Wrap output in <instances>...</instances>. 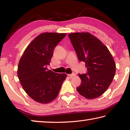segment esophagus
Returning a JSON list of instances; mask_svg holds the SVG:
<instances>
[{
	"label": "esophagus",
	"mask_w": 130,
	"mask_h": 130,
	"mask_svg": "<svg viewBox=\"0 0 130 130\" xmlns=\"http://www.w3.org/2000/svg\"><path fill=\"white\" fill-rule=\"evenodd\" d=\"M76 73H72V74H68V76L70 78H72L73 77H74V76H76Z\"/></svg>",
	"instance_id": "34e87169"
}]
</instances>
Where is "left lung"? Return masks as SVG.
I'll return each mask as SVG.
<instances>
[{
  "label": "left lung",
  "mask_w": 130,
  "mask_h": 130,
  "mask_svg": "<svg viewBox=\"0 0 130 130\" xmlns=\"http://www.w3.org/2000/svg\"><path fill=\"white\" fill-rule=\"evenodd\" d=\"M68 37L78 60L87 67V73L78 74L81 84L77 91L88 99L99 98L108 88L115 74L113 57L104 44L89 32H74Z\"/></svg>",
  "instance_id": "obj_1"
}]
</instances>
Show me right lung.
<instances>
[{
    "label": "right lung",
    "mask_w": 130,
    "mask_h": 130,
    "mask_svg": "<svg viewBox=\"0 0 130 130\" xmlns=\"http://www.w3.org/2000/svg\"><path fill=\"white\" fill-rule=\"evenodd\" d=\"M67 34L45 32L37 36L26 48L19 61L18 77L31 98L46 104L58 96L65 73L48 70L55 47Z\"/></svg>",
    "instance_id": "right-lung-1"
}]
</instances>
